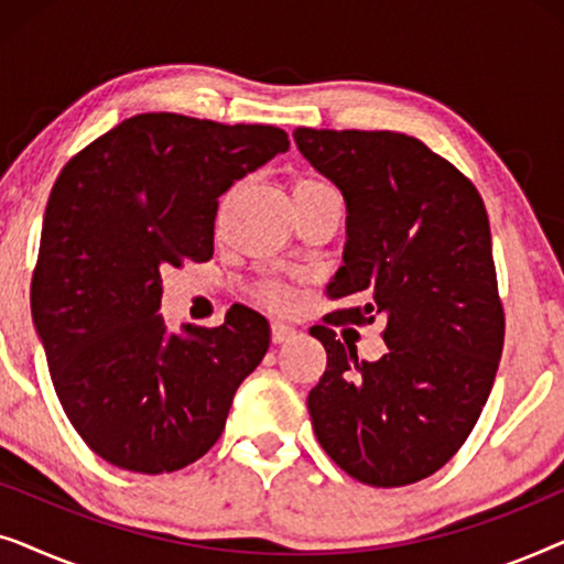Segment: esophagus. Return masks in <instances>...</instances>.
Instances as JSON below:
<instances>
[{
	"label": "esophagus",
	"instance_id": "1",
	"mask_svg": "<svg viewBox=\"0 0 564 564\" xmlns=\"http://www.w3.org/2000/svg\"><path fill=\"white\" fill-rule=\"evenodd\" d=\"M297 336V330L288 326V323H272V341L274 344H288Z\"/></svg>",
	"mask_w": 564,
	"mask_h": 564
}]
</instances>
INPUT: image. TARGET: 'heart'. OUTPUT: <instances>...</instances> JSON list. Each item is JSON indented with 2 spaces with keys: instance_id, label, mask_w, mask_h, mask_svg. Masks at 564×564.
Returning a JSON list of instances; mask_svg holds the SVG:
<instances>
[{
  "instance_id": "obj_1",
  "label": "heart",
  "mask_w": 564,
  "mask_h": 564,
  "mask_svg": "<svg viewBox=\"0 0 564 564\" xmlns=\"http://www.w3.org/2000/svg\"><path fill=\"white\" fill-rule=\"evenodd\" d=\"M292 192H334V189L318 180H297L295 184H292ZM261 295H264L269 305H276V307L288 305V300H290V292L280 288V284H267V288L261 290Z\"/></svg>"
}]
</instances>
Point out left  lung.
<instances>
[{
	"label": "left lung",
	"mask_w": 564,
	"mask_h": 564,
	"mask_svg": "<svg viewBox=\"0 0 564 564\" xmlns=\"http://www.w3.org/2000/svg\"><path fill=\"white\" fill-rule=\"evenodd\" d=\"M303 156L341 189L344 267L328 297L361 300L338 321L382 315L377 361L311 328L328 365L307 395L323 452L375 488H400L449 462L480 419L506 318L480 192L459 169L392 130L297 128Z\"/></svg>",
	"instance_id": "left-lung-1"
}]
</instances>
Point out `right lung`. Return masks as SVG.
Here are the masks:
<instances>
[{"label": "right lung", "instance_id": "obj_1", "mask_svg": "<svg viewBox=\"0 0 564 564\" xmlns=\"http://www.w3.org/2000/svg\"><path fill=\"white\" fill-rule=\"evenodd\" d=\"M288 149L274 126L145 112L61 169L30 305L68 421L110 465L174 473L220 438L269 323L234 305L218 328L172 334L161 269L210 259L218 197Z\"/></svg>", "mask_w": 564, "mask_h": 564}]
</instances>
